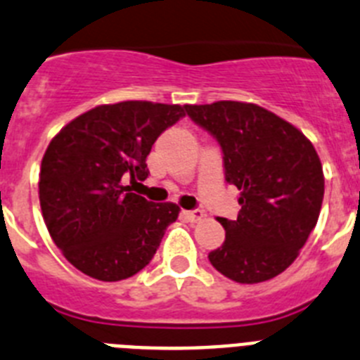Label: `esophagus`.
Listing matches in <instances>:
<instances>
[{
  "label": "esophagus",
  "instance_id": "34e87169",
  "mask_svg": "<svg viewBox=\"0 0 360 360\" xmlns=\"http://www.w3.org/2000/svg\"><path fill=\"white\" fill-rule=\"evenodd\" d=\"M182 216L187 219V221H193V224H196V221H202V219L205 218V212L200 211V209H195V211H184Z\"/></svg>",
  "mask_w": 360,
  "mask_h": 360
}]
</instances>
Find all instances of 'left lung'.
<instances>
[{
  "mask_svg": "<svg viewBox=\"0 0 360 360\" xmlns=\"http://www.w3.org/2000/svg\"><path fill=\"white\" fill-rule=\"evenodd\" d=\"M184 110L218 141L225 180L241 191L238 218L218 219L225 241L209 262L245 285L276 278L294 263L319 218L324 176L316 148L257 104L218 101Z\"/></svg>",
  "mask_w": 360,
  "mask_h": 360,
  "instance_id": "8db88e82",
  "label": "left lung"
}]
</instances>
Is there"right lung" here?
<instances>
[{
	"mask_svg": "<svg viewBox=\"0 0 360 360\" xmlns=\"http://www.w3.org/2000/svg\"><path fill=\"white\" fill-rule=\"evenodd\" d=\"M184 115L178 104H103L52 139L41 162V211L53 243L82 274L120 281L153 259L180 209L129 193L122 180L148 178L153 144Z\"/></svg>",
	"mask_w": 360,
	"mask_h": 360,
	"instance_id": "obj_1",
	"label": "right lung"
}]
</instances>
